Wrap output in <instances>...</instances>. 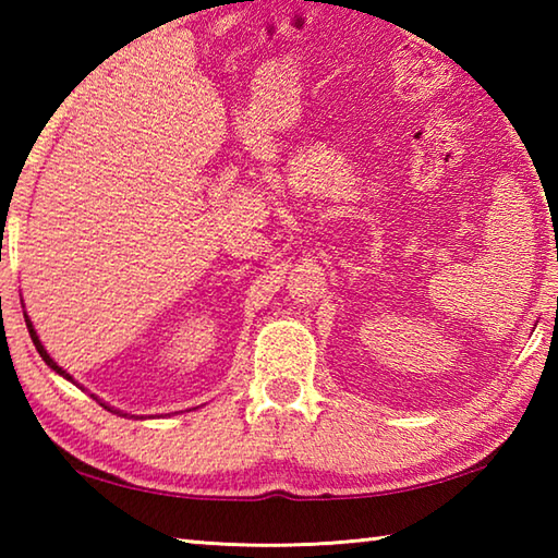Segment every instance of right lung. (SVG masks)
Masks as SVG:
<instances>
[{"label": "right lung", "instance_id": "obj_1", "mask_svg": "<svg viewBox=\"0 0 558 558\" xmlns=\"http://www.w3.org/2000/svg\"><path fill=\"white\" fill-rule=\"evenodd\" d=\"M24 319H26V327H29V335H32V339H34V347H36V352H39V354H41V359H44V362H46V364H49V366H51V369H53L56 374H61V376H65V379H69V381H73V379H71V376H69V374H65V372L61 369V366H59V364H56V362H53V359H51L49 354H46V349H44V344L39 342V337H36V332H34V325L29 323V317H26V315H24ZM96 401H98V399H96ZM100 405H106V403H100ZM106 409H108V411H112V409H110V405H106ZM112 413H120V411H112ZM125 415H128V413H125Z\"/></svg>", "mask_w": 558, "mask_h": 558}]
</instances>
